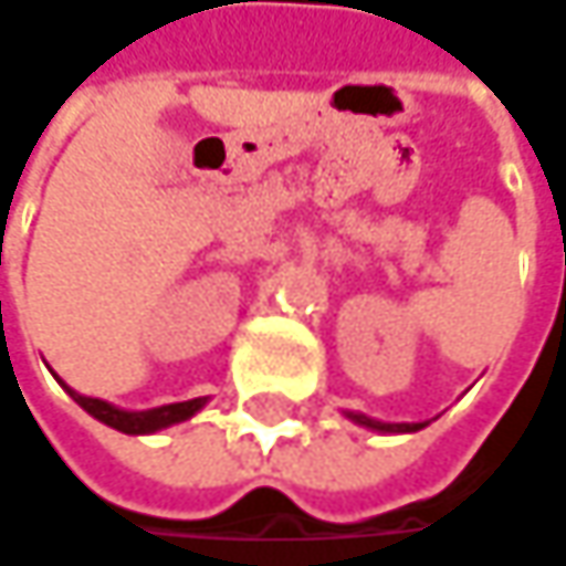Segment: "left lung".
Returning <instances> with one entry per match:
<instances>
[{
  "label": "left lung",
  "mask_w": 566,
  "mask_h": 566,
  "mask_svg": "<svg viewBox=\"0 0 566 566\" xmlns=\"http://www.w3.org/2000/svg\"><path fill=\"white\" fill-rule=\"evenodd\" d=\"M354 424H364L370 431H380V434H409V431H419L424 428V422H380V419H370L364 412H344Z\"/></svg>",
  "instance_id": "8db88e82"
}]
</instances>
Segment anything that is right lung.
<instances>
[{
  "label": "right lung",
  "instance_id": "1",
  "mask_svg": "<svg viewBox=\"0 0 566 566\" xmlns=\"http://www.w3.org/2000/svg\"><path fill=\"white\" fill-rule=\"evenodd\" d=\"M61 386L73 396V402H76L80 409H86L93 419H99L102 424H108V428H115V431H122V434H154V431H160V428H170V424H180L186 422V419H192V416L209 402L206 396H199V399L170 402V406H157V409H144V412H128V409H118V406H112V402H105V399L83 396V392L70 389L63 380Z\"/></svg>",
  "mask_w": 566,
  "mask_h": 566
}]
</instances>
